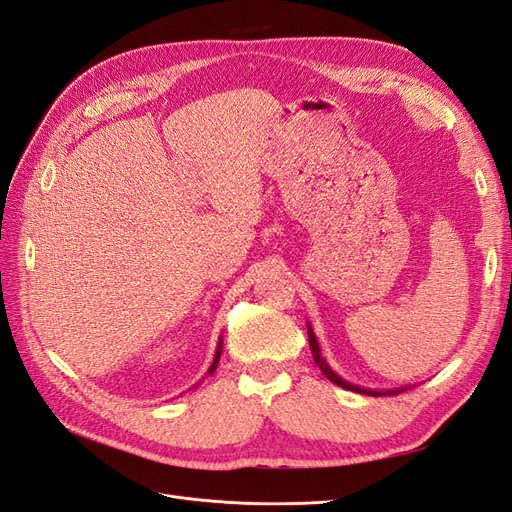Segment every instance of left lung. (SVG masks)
Instances as JSON below:
<instances>
[{"instance_id":"8db88e82","label":"left lung","mask_w":512,"mask_h":512,"mask_svg":"<svg viewBox=\"0 0 512 512\" xmlns=\"http://www.w3.org/2000/svg\"><path fill=\"white\" fill-rule=\"evenodd\" d=\"M308 342H310V351H312V359H315V364L319 366V370L329 378V381H332L334 385H338V387H342V389H349V391H357V393H364V395H395V393H402V391H406L404 387H400V389H387V391H376V389H364V387H357V385H351V383H346L342 376H338L332 368H329V364L327 361L321 357V349H319V342H317V336H315V332H312V327L308 325Z\"/></svg>"}]
</instances>
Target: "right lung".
Wrapping results in <instances>:
<instances>
[{"label":"right lung","mask_w":512,"mask_h":512,"mask_svg":"<svg viewBox=\"0 0 512 512\" xmlns=\"http://www.w3.org/2000/svg\"><path fill=\"white\" fill-rule=\"evenodd\" d=\"M221 349H223V340H219V346H217V355H214V361H212V366L208 368V374H212L214 370H217V364H219V357H221ZM197 387V385H195Z\"/></svg>","instance_id":"1"}]
</instances>
